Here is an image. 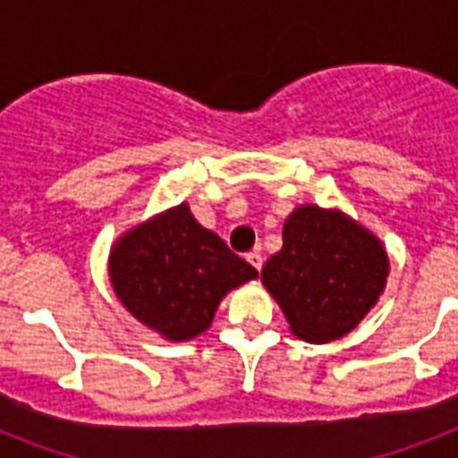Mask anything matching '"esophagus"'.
Masks as SVG:
<instances>
[{"mask_svg": "<svg viewBox=\"0 0 458 458\" xmlns=\"http://www.w3.org/2000/svg\"><path fill=\"white\" fill-rule=\"evenodd\" d=\"M247 261L251 263V266H254L256 270H261V267H263V256L259 254V251H249Z\"/></svg>", "mask_w": 458, "mask_h": 458, "instance_id": "obj_1", "label": "esophagus"}]
</instances>
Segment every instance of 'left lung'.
Segmentation results:
<instances>
[{
  "label": "left lung",
  "instance_id": "1",
  "mask_svg": "<svg viewBox=\"0 0 458 458\" xmlns=\"http://www.w3.org/2000/svg\"><path fill=\"white\" fill-rule=\"evenodd\" d=\"M282 249L261 270L296 336L341 338L378 301L388 256L377 237L338 211L299 207L284 223Z\"/></svg>",
  "mask_w": 458,
  "mask_h": 458
}]
</instances>
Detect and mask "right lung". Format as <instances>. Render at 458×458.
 Here are the masks:
<instances>
[{
    "mask_svg": "<svg viewBox=\"0 0 458 458\" xmlns=\"http://www.w3.org/2000/svg\"><path fill=\"white\" fill-rule=\"evenodd\" d=\"M256 267L192 218L188 204L126 233L110 254V280L129 313L169 341L211 325L225 292L254 280Z\"/></svg>",
    "mask_w": 458,
    "mask_h": 458,
    "instance_id": "obj_1",
    "label": "right lung"
}]
</instances>
